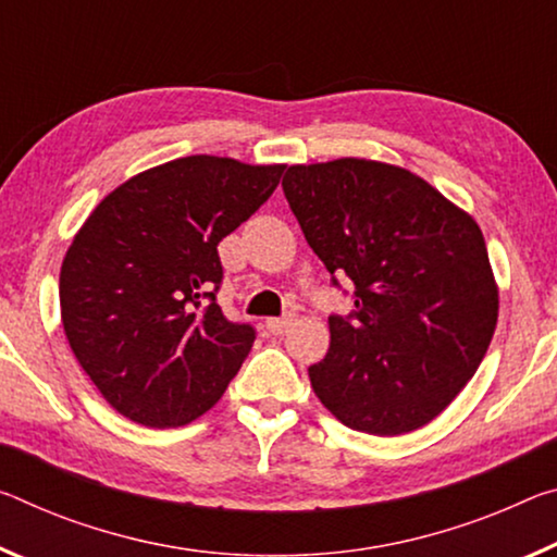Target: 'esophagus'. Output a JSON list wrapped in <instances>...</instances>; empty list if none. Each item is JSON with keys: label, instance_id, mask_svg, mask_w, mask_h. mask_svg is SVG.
Returning <instances> with one entry per match:
<instances>
[{"label": "esophagus", "instance_id": "34e87169", "mask_svg": "<svg viewBox=\"0 0 557 557\" xmlns=\"http://www.w3.org/2000/svg\"><path fill=\"white\" fill-rule=\"evenodd\" d=\"M264 326H268L270 334H285L293 326V317H270Z\"/></svg>", "mask_w": 557, "mask_h": 557}]
</instances>
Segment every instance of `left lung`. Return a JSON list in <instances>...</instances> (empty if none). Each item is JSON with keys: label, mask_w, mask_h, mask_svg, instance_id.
<instances>
[{"label": "left lung", "mask_w": 557, "mask_h": 557, "mask_svg": "<svg viewBox=\"0 0 557 557\" xmlns=\"http://www.w3.org/2000/svg\"><path fill=\"white\" fill-rule=\"evenodd\" d=\"M282 190L332 285H355V310L330 317V351L310 367L314 394L374 436L436 419L496 330L481 227L419 175L364 158L289 165Z\"/></svg>", "instance_id": "1"}]
</instances>
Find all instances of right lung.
I'll use <instances>...</instances> for the list:
<instances>
[{
	"label": "right lung",
	"mask_w": 557,
	"mask_h": 557,
	"mask_svg": "<svg viewBox=\"0 0 557 557\" xmlns=\"http://www.w3.org/2000/svg\"><path fill=\"white\" fill-rule=\"evenodd\" d=\"M285 165L188 156L106 196L59 275L72 351L113 409L144 426H183L240 372L258 332L227 320L218 243L277 188Z\"/></svg>",
	"instance_id": "right-lung-1"
}]
</instances>
